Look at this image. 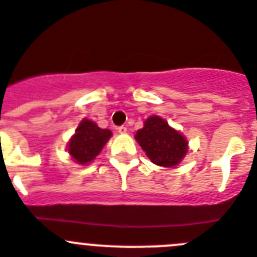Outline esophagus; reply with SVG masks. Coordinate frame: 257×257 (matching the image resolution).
<instances>
[{
	"instance_id": "obj_1",
	"label": "esophagus",
	"mask_w": 257,
	"mask_h": 257,
	"mask_svg": "<svg viewBox=\"0 0 257 257\" xmlns=\"http://www.w3.org/2000/svg\"><path fill=\"white\" fill-rule=\"evenodd\" d=\"M117 132H119L120 135H125L126 133V126H119V128H117Z\"/></svg>"
}]
</instances>
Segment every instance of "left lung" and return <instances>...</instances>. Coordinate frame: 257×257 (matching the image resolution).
<instances>
[{"mask_svg": "<svg viewBox=\"0 0 257 257\" xmlns=\"http://www.w3.org/2000/svg\"><path fill=\"white\" fill-rule=\"evenodd\" d=\"M135 138L151 163L166 168L180 164L189 150L186 137L158 115L147 117Z\"/></svg>", "mask_w": 257, "mask_h": 257, "instance_id": "8db88e82", "label": "left lung"}]
</instances>
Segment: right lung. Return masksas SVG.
Wrapping results in <instances>:
<instances>
[{"label":"right lung","mask_w":257,"mask_h":257,"mask_svg":"<svg viewBox=\"0 0 257 257\" xmlns=\"http://www.w3.org/2000/svg\"><path fill=\"white\" fill-rule=\"evenodd\" d=\"M112 136L108 129H102L89 119H82L75 135L67 144V151L77 164L88 166L99 155Z\"/></svg>","instance_id":"add662e5"}]
</instances>
